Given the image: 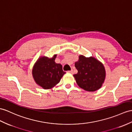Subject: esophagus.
I'll return each instance as SVG.
<instances>
[{"label":"esophagus","mask_w":132,"mask_h":132,"mask_svg":"<svg viewBox=\"0 0 132 132\" xmlns=\"http://www.w3.org/2000/svg\"><path fill=\"white\" fill-rule=\"evenodd\" d=\"M67 72H68V73H70V74H73V70H69V71H67Z\"/></svg>","instance_id":"34e87169"}]
</instances>
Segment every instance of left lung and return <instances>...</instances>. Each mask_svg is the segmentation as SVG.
<instances>
[{
	"label": "left lung",
	"instance_id": "8db88e82",
	"mask_svg": "<svg viewBox=\"0 0 132 132\" xmlns=\"http://www.w3.org/2000/svg\"><path fill=\"white\" fill-rule=\"evenodd\" d=\"M78 73L73 76L79 87L89 92L98 90L101 87L105 77V67L101 62L93 56L79 55L75 63Z\"/></svg>",
	"mask_w": 132,
	"mask_h": 132
}]
</instances>
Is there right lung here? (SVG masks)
I'll return each instance as SVG.
<instances>
[{
  "label": "right lung",
  "instance_id": "add662e5",
  "mask_svg": "<svg viewBox=\"0 0 132 132\" xmlns=\"http://www.w3.org/2000/svg\"><path fill=\"white\" fill-rule=\"evenodd\" d=\"M56 54L49 58L40 56L34 64L32 76L36 84L45 89H51L59 83L65 72L62 64L55 62Z\"/></svg>",
  "mask_w": 132,
  "mask_h": 132
}]
</instances>
